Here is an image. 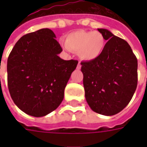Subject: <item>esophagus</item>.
Instances as JSON below:
<instances>
[{
  "instance_id": "esophagus-1",
  "label": "esophagus",
  "mask_w": 147,
  "mask_h": 147,
  "mask_svg": "<svg viewBox=\"0 0 147 147\" xmlns=\"http://www.w3.org/2000/svg\"><path fill=\"white\" fill-rule=\"evenodd\" d=\"M81 67H82V65H81L80 62H78V65H77V69H81Z\"/></svg>"
}]
</instances>
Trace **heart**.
Masks as SVG:
<instances>
[{
  "label": "heart",
  "instance_id": "b5f03b06",
  "mask_svg": "<svg viewBox=\"0 0 147 147\" xmlns=\"http://www.w3.org/2000/svg\"><path fill=\"white\" fill-rule=\"evenodd\" d=\"M65 44L70 51L78 53L81 59L94 61L102 55L107 41L105 36L98 31L77 30L65 36Z\"/></svg>",
  "mask_w": 147,
  "mask_h": 147
}]
</instances>
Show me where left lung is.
<instances>
[{
	"label": "left lung",
	"mask_w": 147,
	"mask_h": 147,
	"mask_svg": "<svg viewBox=\"0 0 147 147\" xmlns=\"http://www.w3.org/2000/svg\"><path fill=\"white\" fill-rule=\"evenodd\" d=\"M107 40L100 57L82 62L85 98L93 111L111 116L129 104L137 86V59L130 45L106 29H98Z\"/></svg>",
	"instance_id": "8db88e82"
}]
</instances>
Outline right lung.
<instances>
[{"mask_svg": "<svg viewBox=\"0 0 147 147\" xmlns=\"http://www.w3.org/2000/svg\"><path fill=\"white\" fill-rule=\"evenodd\" d=\"M55 33L48 28L23 36L7 59V85L22 111L43 117L57 108L77 60H64Z\"/></svg>", "mask_w": 147, "mask_h": 147, "instance_id": "obj_1", "label": "right lung"}]
</instances>
